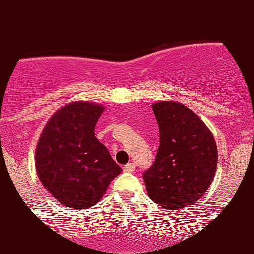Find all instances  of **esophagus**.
I'll list each match as a JSON object with an SVG mask.
<instances>
[{
    "mask_svg": "<svg viewBox=\"0 0 254 254\" xmlns=\"http://www.w3.org/2000/svg\"><path fill=\"white\" fill-rule=\"evenodd\" d=\"M135 168H136V166L133 164H127L123 167V171L127 172V173H132V172L135 171Z\"/></svg>",
    "mask_w": 254,
    "mask_h": 254,
    "instance_id": "1",
    "label": "esophagus"
}]
</instances>
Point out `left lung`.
<instances>
[{
	"mask_svg": "<svg viewBox=\"0 0 254 254\" xmlns=\"http://www.w3.org/2000/svg\"><path fill=\"white\" fill-rule=\"evenodd\" d=\"M159 124L155 162L143 180L153 202L170 210L196 204L214 180L217 145L193 111L176 101L151 105Z\"/></svg>",
	"mask_w": 254,
	"mask_h": 254,
	"instance_id": "left-lung-1",
	"label": "left lung"
}]
</instances>
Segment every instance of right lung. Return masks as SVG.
Wrapping results in <instances>:
<instances>
[{"mask_svg": "<svg viewBox=\"0 0 254 254\" xmlns=\"http://www.w3.org/2000/svg\"><path fill=\"white\" fill-rule=\"evenodd\" d=\"M105 106L72 101L57 110L45 124L36 148L38 178L62 205H95L122 168L95 137Z\"/></svg>", "mask_w": 254, "mask_h": 254, "instance_id": "right-lung-1", "label": "right lung"}]
</instances>
